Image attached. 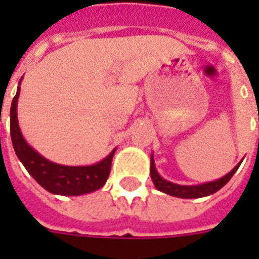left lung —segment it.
I'll use <instances>...</instances> for the list:
<instances>
[{
    "instance_id": "left-lung-1",
    "label": "left lung",
    "mask_w": 259,
    "mask_h": 259,
    "mask_svg": "<svg viewBox=\"0 0 259 259\" xmlns=\"http://www.w3.org/2000/svg\"><path fill=\"white\" fill-rule=\"evenodd\" d=\"M240 163H237L228 175H225L221 179L213 180V182H206V183H202V185L183 186L176 185V183H172L169 180L163 179L162 176L158 174L157 168H155V162H154V155H151L150 175H151L152 183H154L157 190L166 193V194L172 195V197H179V198H201V197H206V195H211L213 193H217L218 190H221L223 186L232 179V176L236 174Z\"/></svg>"
}]
</instances>
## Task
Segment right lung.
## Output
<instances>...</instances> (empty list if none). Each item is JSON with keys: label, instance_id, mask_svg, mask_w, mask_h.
I'll return each mask as SVG.
<instances>
[{"label": "right lung", "instance_id": "add662e5", "mask_svg": "<svg viewBox=\"0 0 259 259\" xmlns=\"http://www.w3.org/2000/svg\"><path fill=\"white\" fill-rule=\"evenodd\" d=\"M19 93L20 81L11 105V139L19 161L33 176V179L47 191L58 195H81L101 189L109 176L116 148H113L111 154L100 162L87 166H68L48 161L47 158L40 155L33 147L27 144L20 132L16 111Z\"/></svg>", "mask_w": 259, "mask_h": 259}]
</instances>
